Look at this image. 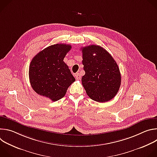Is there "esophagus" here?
<instances>
[{"mask_svg":"<svg viewBox=\"0 0 157 157\" xmlns=\"http://www.w3.org/2000/svg\"><path fill=\"white\" fill-rule=\"evenodd\" d=\"M75 78L76 79H81V75L79 73H77L75 74Z\"/></svg>","mask_w":157,"mask_h":157,"instance_id":"obj_1","label":"esophagus"}]
</instances>
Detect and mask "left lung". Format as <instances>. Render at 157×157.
<instances>
[{
	"label": "left lung",
	"instance_id": "obj_1",
	"mask_svg": "<svg viewBox=\"0 0 157 157\" xmlns=\"http://www.w3.org/2000/svg\"><path fill=\"white\" fill-rule=\"evenodd\" d=\"M81 50L85 71L81 81L86 94L98 102L111 100L117 94L121 84V75L117 63L100 46L92 44Z\"/></svg>",
	"mask_w": 157,
	"mask_h": 157
}]
</instances>
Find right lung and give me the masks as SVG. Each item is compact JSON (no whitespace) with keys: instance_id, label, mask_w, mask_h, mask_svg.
Segmentation results:
<instances>
[{"instance_id":"1","label":"right lung","mask_w":157,"mask_h":157,"mask_svg":"<svg viewBox=\"0 0 157 157\" xmlns=\"http://www.w3.org/2000/svg\"><path fill=\"white\" fill-rule=\"evenodd\" d=\"M70 44H55L44 48L32 59L29 79L33 90L40 96L56 101L63 98L75 81L68 66L63 61Z\"/></svg>"}]
</instances>
